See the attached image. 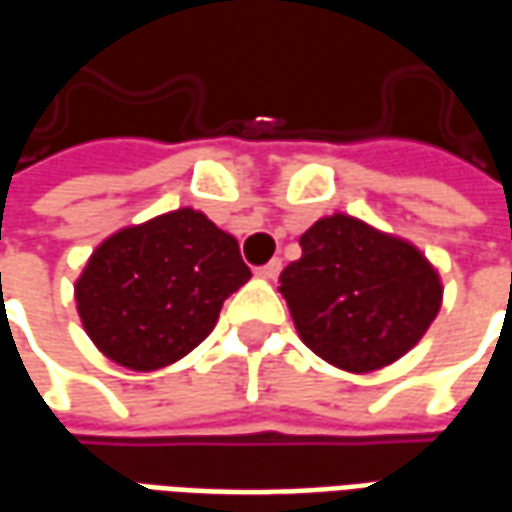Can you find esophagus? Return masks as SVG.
I'll return each mask as SVG.
<instances>
[{"mask_svg": "<svg viewBox=\"0 0 512 512\" xmlns=\"http://www.w3.org/2000/svg\"><path fill=\"white\" fill-rule=\"evenodd\" d=\"M279 271H282V260L279 257H274L271 263H266V266H260L255 271L257 277L260 279H277L279 277Z\"/></svg>", "mask_w": 512, "mask_h": 512, "instance_id": "esophagus-1", "label": "esophagus"}]
</instances>
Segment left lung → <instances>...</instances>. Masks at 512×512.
<instances>
[{"instance_id": "obj_1", "label": "left lung", "mask_w": 512, "mask_h": 512, "mask_svg": "<svg viewBox=\"0 0 512 512\" xmlns=\"http://www.w3.org/2000/svg\"><path fill=\"white\" fill-rule=\"evenodd\" d=\"M301 257L279 274L296 332L312 354L348 373L406 356L441 310L439 271L417 246L348 213L299 238Z\"/></svg>"}]
</instances>
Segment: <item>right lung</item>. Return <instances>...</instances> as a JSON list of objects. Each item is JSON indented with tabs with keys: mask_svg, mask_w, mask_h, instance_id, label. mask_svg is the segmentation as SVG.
<instances>
[{
	"mask_svg": "<svg viewBox=\"0 0 512 512\" xmlns=\"http://www.w3.org/2000/svg\"><path fill=\"white\" fill-rule=\"evenodd\" d=\"M249 277L233 235L205 213L178 208L109 235L73 293L95 348L115 365L150 373L194 351Z\"/></svg>",
	"mask_w": 512,
	"mask_h": 512,
	"instance_id": "right-lung-1",
	"label": "right lung"
}]
</instances>
